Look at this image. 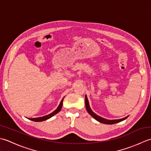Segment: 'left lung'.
<instances>
[{"label":"left lung","mask_w":151,"mask_h":151,"mask_svg":"<svg viewBox=\"0 0 151 151\" xmlns=\"http://www.w3.org/2000/svg\"><path fill=\"white\" fill-rule=\"evenodd\" d=\"M85 107L86 109H87V111H88V113L90 114L93 118H94L96 121H99L101 123H104V124H115V123H117L119 122H121L122 121H124L126 119H127L128 116H126V117L123 118V119H116V120H107L106 119H104L101 116H98L97 115L95 114V113L91 110L90 106H89V104H88V101L87 99V96H85Z\"/></svg>","instance_id":"left-lung-1"}]
</instances>
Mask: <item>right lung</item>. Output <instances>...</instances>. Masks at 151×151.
<instances>
[{"label":"right lung","mask_w":151,"mask_h":151,"mask_svg":"<svg viewBox=\"0 0 151 151\" xmlns=\"http://www.w3.org/2000/svg\"><path fill=\"white\" fill-rule=\"evenodd\" d=\"M63 99L61 100L60 103L59 104V106L57 108L56 110H55L53 113H50V114H49L47 115H45L44 116H41V117H38V118H32V119H29L30 120H31V121H36V122H41L43 121H45V120H47L48 119L51 118V116H53V115H55V114H57V113H58L60 111L61 108H62V106H63Z\"/></svg>","instance_id":"1"}]
</instances>
